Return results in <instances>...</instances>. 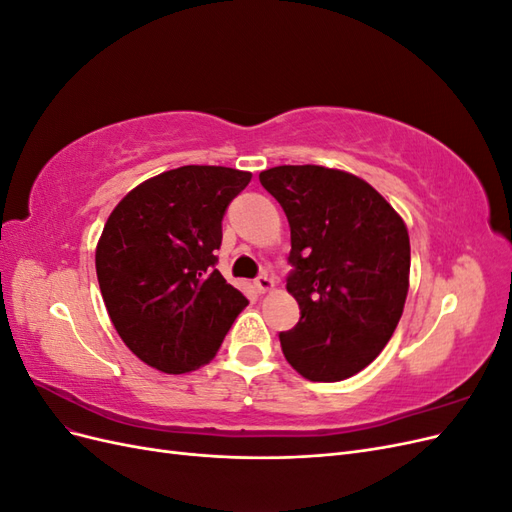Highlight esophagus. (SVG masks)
<instances>
[{
    "instance_id": "34e87169",
    "label": "esophagus",
    "mask_w": 512,
    "mask_h": 512,
    "mask_svg": "<svg viewBox=\"0 0 512 512\" xmlns=\"http://www.w3.org/2000/svg\"><path fill=\"white\" fill-rule=\"evenodd\" d=\"M254 286L258 288V292H269V290H273L275 282H273V277H269V275L265 273V275H260V277H256V282H254Z\"/></svg>"
}]
</instances>
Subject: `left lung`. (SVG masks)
Returning a JSON list of instances; mask_svg holds the SVG:
<instances>
[{
  "label": "left lung",
  "mask_w": 512,
  "mask_h": 512,
  "mask_svg": "<svg viewBox=\"0 0 512 512\" xmlns=\"http://www.w3.org/2000/svg\"><path fill=\"white\" fill-rule=\"evenodd\" d=\"M260 183L290 224L286 290L297 327L280 333L286 361L312 382L359 374L389 342L410 286L401 215L367 181L327 166H275Z\"/></svg>",
  "instance_id": "obj_1"
}]
</instances>
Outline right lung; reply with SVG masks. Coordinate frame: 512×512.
I'll use <instances>...</instances> for the list:
<instances>
[{
	"instance_id": "add662e5",
	"label": "right lung",
	"mask_w": 512,
	"mask_h": 512,
	"mask_svg": "<svg viewBox=\"0 0 512 512\" xmlns=\"http://www.w3.org/2000/svg\"><path fill=\"white\" fill-rule=\"evenodd\" d=\"M252 173L181 166L136 185L96 247L106 312L138 359L185 374L220 350L247 299L215 269L222 220Z\"/></svg>"
}]
</instances>
